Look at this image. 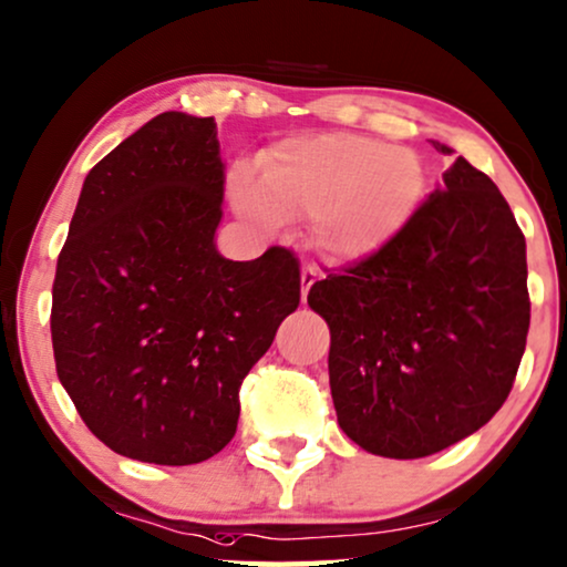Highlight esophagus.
Listing matches in <instances>:
<instances>
[{
  "label": "esophagus",
  "instance_id": "obj_1",
  "mask_svg": "<svg viewBox=\"0 0 567 567\" xmlns=\"http://www.w3.org/2000/svg\"><path fill=\"white\" fill-rule=\"evenodd\" d=\"M320 274L315 266H301V299H307V293H310V286L318 281Z\"/></svg>",
  "mask_w": 567,
  "mask_h": 567
}]
</instances>
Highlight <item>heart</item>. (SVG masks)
<instances>
[{
  "instance_id": "b5f03b06",
  "label": "heart",
  "mask_w": 567,
  "mask_h": 567,
  "mask_svg": "<svg viewBox=\"0 0 567 567\" xmlns=\"http://www.w3.org/2000/svg\"><path fill=\"white\" fill-rule=\"evenodd\" d=\"M424 187L427 174L416 153L354 132H328L270 145L260 158V185L239 174L234 203L266 229L310 218L320 252L354 262L395 239Z\"/></svg>"
}]
</instances>
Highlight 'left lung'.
<instances>
[{"instance_id": "8db88e82", "label": "left lung", "mask_w": 567, "mask_h": 567, "mask_svg": "<svg viewBox=\"0 0 567 567\" xmlns=\"http://www.w3.org/2000/svg\"><path fill=\"white\" fill-rule=\"evenodd\" d=\"M307 301L330 328L341 430L367 453L424 458L508 399L532 320L524 231L458 156L395 239L312 284Z\"/></svg>"}]
</instances>
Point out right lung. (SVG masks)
I'll return each instance as SVG.
<instances>
[{
    "mask_svg": "<svg viewBox=\"0 0 567 567\" xmlns=\"http://www.w3.org/2000/svg\"><path fill=\"white\" fill-rule=\"evenodd\" d=\"M224 161L213 116L164 112L83 182L51 289L59 382L127 458L189 466L229 445L239 388L299 307V262L216 249Z\"/></svg>",
    "mask_w": 567,
    "mask_h": 567,
    "instance_id": "add662e5",
    "label": "right lung"
}]
</instances>
